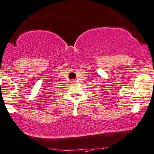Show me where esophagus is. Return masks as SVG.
Here are the masks:
<instances>
[{"mask_svg": "<svg viewBox=\"0 0 154 154\" xmlns=\"http://www.w3.org/2000/svg\"><path fill=\"white\" fill-rule=\"evenodd\" d=\"M71 82H72V83H75V82H76V81L75 80V79H72V80Z\"/></svg>", "mask_w": 154, "mask_h": 154, "instance_id": "obj_1", "label": "esophagus"}]
</instances>
